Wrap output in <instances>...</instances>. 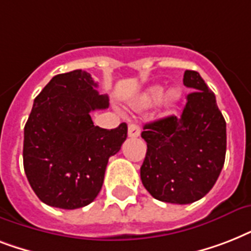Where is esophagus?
<instances>
[{
	"instance_id": "1",
	"label": "esophagus",
	"mask_w": 251,
	"mask_h": 251,
	"mask_svg": "<svg viewBox=\"0 0 251 251\" xmlns=\"http://www.w3.org/2000/svg\"><path fill=\"white\" fill-rule=\"evenodd\" d=\"M127 135L130 138H138L141 135V127L137 124H130L127 127Z\"/></svg>"
}]
</instances>
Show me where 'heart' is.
Masks as SVG:
<instances>
[{"label":"heart","mask_w":251,"mask_h":251,"mask_svg":"<svg viewBox=\"0 0 251 251\" xmlns=\"http://www.w3.org/2000/svg\"><path fill=\"white\" fill-rule=\"evenodd\" d=\"M164 95V88L161 86H153L146 91L145 94L141 95V98L137 100V108H150V106L155 105ZM181 90L179 88H171L167 94L164 95L163 99V104L167 108H171L175 104L179 101L181 99Z\"/></svg>","instance_id":"obj_1"}]
</instances>
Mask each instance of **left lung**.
Here are the masks:
<instances>
[{"mask_svg":"<svg viewBox=\"0 0 251 251\" xmlns=\"http://www.w3.org/2000/svg\"><path fill=\"white\" fill-rule=\"evenodd\" d=\"M183 84L193 92L182 114L146 124L142 131V183L155 199L176 204L195 202L212 189L226 151V124L215 94L194 70L185 72Z\"/></svg>","mask_w":251,"mask_h":251,"instance_id":"1","label":"left lung"}]
</instances>
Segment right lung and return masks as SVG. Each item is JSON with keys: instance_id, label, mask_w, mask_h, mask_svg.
<instances>
[{"instance_id": "right-lung-1", "label": "right lung", "mask_w": 251, "mask_h": 251, "mask_svg": "<svg viewBox=\"0 0 251 251\" xmlns=\"http://www.w3.org/2000/svg\"><path fill=\"white\" fill-rule=\"evenodd\" d=\"M90 73L58 74L33 100L25 126L23 167L41 202L64 210L90 204L101 190L106 164L127 137V125L95 126L91 112L108 108Z\"/></svg>"}]
</instances>
